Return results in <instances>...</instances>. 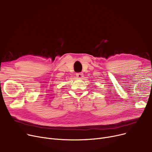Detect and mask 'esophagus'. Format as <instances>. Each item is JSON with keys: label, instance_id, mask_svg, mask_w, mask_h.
<instances>
[{"label": "esophagus", "instance_id": "34e87169", "mask_svg": "<svg viewBox=\"0 0 152 152\" xmlns=\"http://www.w3.org/2000/svg\"><path fill=\"white\" fill-rule=\"evenodd\" d=\"M76 75L77 76V77H78V78H83V77L84 76L83 73H76Z\"/></svg>", "mask_w": 152, "mask_h": 152}]
</instances>
